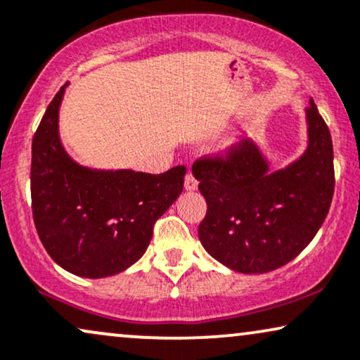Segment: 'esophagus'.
Returning <instances> with one entry per match:
<instances>
[{"label": "esophagus", "mask_w": 360, "mask_h": 360, "mask_svg": "<svg viewBox=\"0 0 360 360\" xmlns=\"http://www.w3.org/2000/svg\"><path fill=\"white\" fill-rule=\"evenodd\" d=\"M184 188L188 189V191H195V189H198V179H195V177L191 174V172H188V174H186Z\"/></svg>", "instance_id": "1"}]
</instances>
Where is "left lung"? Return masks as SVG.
<instances>
[{"label": "left lung", "mask_w": 360, "mask_h": 360, "mask_svg": "<svg viewBox=\"0 0 360 360\" xmlns=\"http://www.w3.org/2000/svg\"><path fill=\"white\" fill-rule=\"evenodd\" d=\"M306 120L307 149L284 169L271 171L251 139L193 165L207 202L199 240L229 269L264 274L285 266L324 222L334 194V149L314 101Z\"/></svg>", "instance_id": "obj_1"}]
</instances>
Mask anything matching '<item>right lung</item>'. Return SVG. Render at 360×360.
<instances>
[{"label":"right lung","instance_id":"1","mask_svg":"<svg viewBox=\"0 0 360 360\" xmlns=\"http://www.w3.org/2000/svg\"><path fill=\"white\" fill-rule=\"evenodd\" d=\"M66 86L49 103L31 146L33 219L54 262L71 274L101 279L146 252L154 222L183 193L186 167L146 174L79 166L59 139Z\"/></svg>","mask_w":360,"mask_h":360}]
</instances>
